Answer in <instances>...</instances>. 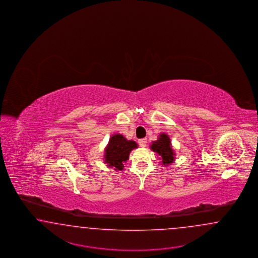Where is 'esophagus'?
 I'll use <instances>...</instances> for the list:
<instances>
[{
	"label": "esophagus",
	"instance_id": "obj_1",
	"mask_svg": "<svg viewBox=\"0 0 258 258\" xmlns=\"http://www.w3.org/2000/svg\"><path fill=\"white\" fill-rule=\"evenodd\" d=\"M139 143L140 147H145L147 146V138H143V139H140L138 141Z\"/></svg>",
	"mask_w": 258,
	"mask_h": 258
}]
</instances>
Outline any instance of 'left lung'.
<instances>
[{"mask_svg":"<svg viewBox=\"0 0 258 258\" xmlns=\"http://www.w3.org/2000/svg\"><path fill=\"white\" fill-rule=\"evenodd\" d=\"M150 148L154 152L159 154L161 157V162L163 165H169L174 160V152L172 148L171 141L165 133H161L159 136V139L152 142Z\"/></svg>","mask_w":258,"mask_h":258,"instance_id":"8db88e82","label":"left lung"}]
</instances>
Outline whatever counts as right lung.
I'll use <instances>...</instances> for the list:
<instances>
[{
  "label": "right lung",
  "instance_id": "add662e5",
  "mask_svg": "<svg viewBox=\"0 0 258 258\" xmlns=\"http://www.w3.org/2000/svg\"><path fill=\"white\" fill-rule=\"evenodd\" d=\"M138 145L134 141H128L121 134L112 135L105 148V163L116 171L124 169V163L128 160L130 153Z\"/></svg>",
  "mask_w": 258,
  "mask_h": 258
}]
</instances>
